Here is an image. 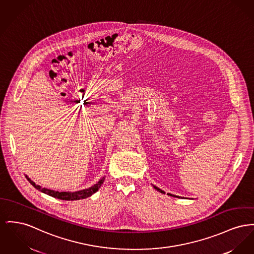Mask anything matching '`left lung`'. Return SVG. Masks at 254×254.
I'll return each instance as SVG.
<instances>
[{"label": "left lung", "instance_id": "left-lung-1", "mask_svg": "<svg viewBox=\"0 0 254 254\" xmlns=\"http://www.w3.org/2000/svg\"><path fill=\"white\" fill-rule=\"evenodd\" d=\"M154 187V189H156L158 192H160V193H162V194H165L164 191H162L161 189H159V188H157L156 186H153ZM169 195H171V196H175V197H179V198H182L181 196H179V195H175V194H169Z\"/></svg>", "mask_w": 254, "mask_h": 254}]
</instances>
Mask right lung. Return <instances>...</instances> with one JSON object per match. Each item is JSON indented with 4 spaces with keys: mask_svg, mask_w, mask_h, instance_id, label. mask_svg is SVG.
Segmentation results:
<instances>
[{
    "mask_svg": "<svg viewBox=\"0 0 254 254\" xmlns=\"http://www.w3.org/2000/svg\"><path fill=\"white\" fill-rule=\"evenodd\" d=\"M26 178L30 181V184L34 188H36L38 191H40L44 194H49L53 197L63 199V200H77V199H82V198L88 197L90 195L95 194L99 190V188L102 186V184L104 183L105 179V177L102 178L96 184H94L93 186H91L87 189H83V190L76 191V192H59V191H54V190L47 189V188H42L40 185L35 184V182H33L28 176H26Z\"/></svg>",
    "mask_w": 254,
    "mask_h": 254,
    "instance_id": "right-lung-1",
    "label": "right lung"
}]
</instances>
